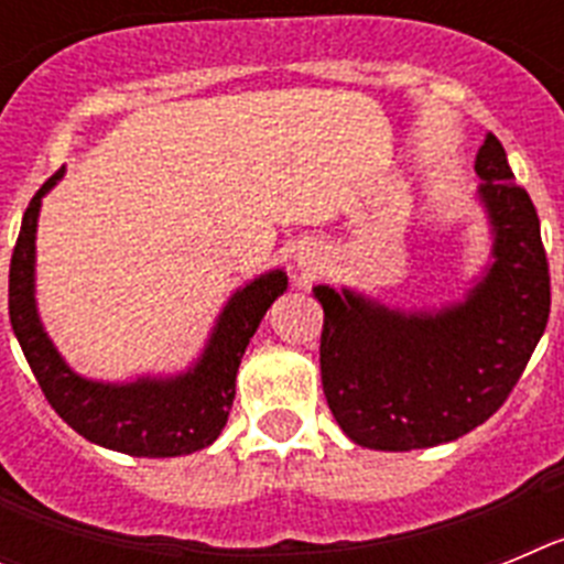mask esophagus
Returning a JSON list of instances; mask_svg holds the SVG:
<instances>
[{
    "instance_id": "34e87169",
    "label": "esophagus",
    "mask_w": 564,
    "mask_h": 564,
    "mask_svg": "<svg viewBox=\"0 0 564 564\" xmlns=\"http://www.w3.org/2000/svg\"><path fill=\"white\" fill-rule=\"evenodd\" d=\"M316 265L318 259L313 257V253H302V257H299V268H302V271H316Z\"/></svg>"
}]
</instances>
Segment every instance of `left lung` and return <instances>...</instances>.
Listing matches in <instances>:
<instances>
[{"label":"left lung","mask_w":564,"mask_h":564,"mask_svg":"<svg viewBox=\"0 0 564 564\" xmlns=\"http://www.w3.org/2000/svg\"><path fill=\"white\" fill-rule=\"evenodd\" d=\"M475 172L495 226V265L466 302L406 316L350 291H313L325 311L327 406L358 446L410 452L457 441L506 403L545 333L551 273L540 217L491 132Z\"/></svg>","instance_id":"obj_1"}]
</instances>
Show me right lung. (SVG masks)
I'll return each mask as SVG.
<instances>
[{
	"mask_svg": "<svg viewBox=\"0 0 564 564\" xmlns=\"http://www.w3.org/2000/svg\"><path fill=\"white\" fill-rule=\"evenodd\" d=\"M62 177L58 169L30 200L22 217L17 248L10 257L8 311L30 370L44 398L67 426L87 441L132 457H177L206 449L217 441L234 403V381L248 341L279 293H285L288 276L271 271L234 293L212 341L192 372L169 381H134L127 387L96 383L69 370L56 347L44 336L33 302V253H36V220L44 192Z\"/></svg>",
	"mask_w": 564,
	"mask_h": 564,
	"instance_id": "obj_1",
	"label": "right lung"
}]
</instances>
